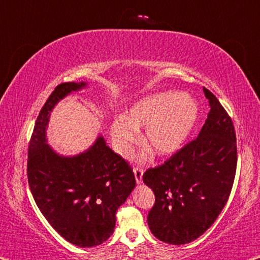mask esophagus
Wrapping results in <instances>:
<instances>
[{
	"label": "esophagus",
	"instance_id": "obj_1",
	"mask_svg": "<svg viewBox=\"0 0 260 260\" xmlns=\"http://www.w3.org/2000/svg\"><path fill=\"white\" fill-rule=\"evenodd\" d=\"M142 175H143V169L140 167L134 168V176H135V181H137L138 184L142 183Z\"/></svg>",
	"mask_w": 260,
	"mask_h": 260
}]
</instances>
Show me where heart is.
<instances>
[{"instance_id": "1", "label": "heart", "mask_w": 260, "mask_h": 260, "mask_svg": "<svg viewBox=\"0 0 260 260\" xmlns=\"http://www.w3.org/2000/svg\"><path fill=\"white\" fill-rule=\"evenodd\" d=\"M199 118L195 100L183 93L167 91L146 96L129 108L126 118L111 125L118 152L127 156L139 140V128L147 127L146 142L157 155H170L187 141Z\"/></svg>"}]
</instances>
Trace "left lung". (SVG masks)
Returning <instances> with one entry per match:
<instances>
[{
  "label": "left lung",
  "instance_id": "1",
  "mask_svg": "<svg viewBox=\"0 0 260 260\" xmlns=\"http://www.w3.org/2000/svg\"><path fill=\"white\" fill-rule=\"evenodd\" d=\"M210 112L195 140L164 165L143 174L155 203L148 226L160 241L182 245L202 236L225 207L237 167L232 120L218 99L203 87Z\"/></svg>",
  "mask_w": 260,
  "mask_h": 260
}]
</instances>
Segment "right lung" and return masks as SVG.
Returning a JSON list of instances; mask_svg holds the SVG:
<instances>
[{
	"instance_id": "1",
	"label": "right lung",
	"mask_w": 260,
	"mask_h": 260,
	"mask_svg": "<svg viewBox=\"0 0 260 260\" xmlns=\"http://www.w3.org/2000/svg\"><path fill=\"white\" fill-rule=\"evenodd\" d=\"M85 86V81L63 83L50 94L31 135L26 173L35 202L50 225L73 245L92 247L113 234L115 212L134 189L135 177L102 135L75 156L57 154L46 143L53 107Z\"/></svg>"
}]
</instances>
